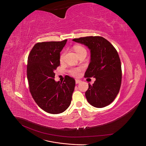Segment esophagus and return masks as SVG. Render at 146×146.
<instances>
[{
	"instance_id": "esophagus-1",
	"label": "esophagus",
	"mask_w": 146,
	"mask_h": 146,
	"mask_svg": "<svg viewBox=\"0 0 146 146\" xmlns=\"http://www.w3.org/2000/svg\"><path fill=\"white\" fill-rule=\"evenodd\" d=\"M80 82H81V80H76V84H78V83H80Z\"/></svg>"
}]
</instances>
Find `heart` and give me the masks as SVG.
Instances as JSON below:
<instances>
[{"instance_id":"heart-1","label":"heart","mask_w":146,"mask_h":146,"mask_svg":"<svg viewBox=\"0 0 146 146\" xmlns=\"http://www.w3.org/2000/svg\"><path fill=\"white\" fill-rule=\"evenodd\" d=\"M74 50L75 52H76L77 53V54L78 55L80 54H81V53L83 52H86V49L85 48H84L82 46H74ZM63 58H64V54H61V56H60V60L62 61L63 60ZM80 70H81V69L80 68H73V69H71L70 70V74L72 75V76H74V77H77L79 74H80Z\"/></svg>"}]
</instances>
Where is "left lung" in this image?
<instances>
[{
  "mask_svg": "<svg viewBox=\"0 0 146 146\" xmlns=\"http://www.w3.org/2000/svg\"><path fill=\"white\" fill-rule=\"evenodd\" d=\"M73 41L87 46L91 60L85 77H93L96 81L85 92L88 103L96 108H103L115 99L122 81L121 63L116 48L101 36L75 38Z\"/></svg>",
  "mask_w": 146,
  "mask_h": 146,
  "instance_id": "1",
  "label": "left lung"
}]
</instances>
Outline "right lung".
<instances>
[{
    "instance_id": "add662e5",
    "label": "right lung",
    "mask_w": 146,
    "mask_h": 146,
    "mask_svg": "<svg viewBox=\"0 0 146 146\" xmlns=\"http://www.w3.org/2000/svg\"><path fill=\"white\" fill-rule=\"evenodd\" d=\"M67 42H38L28 57L27 76L33 99L44 111L50 114L64 112L71 103L76 81L68 76L63 82L55 80L54 70L60 66V52Z\"/></svg>"
}]
</instances>
